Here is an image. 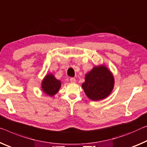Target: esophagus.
I'll return each mask as SVG.
<instances>
[{
  "label": "esophagus",
  "instance_id": "esophagus-1",
  "mask_svg": "<svg viewBox=\"0 0 147 147\" xmlns=\"http://www.w3.org/2000/svg\"><path fill=\"white\" fill-rule=\"evenodd\" d=\"M70 81L71 83H75L76 82V79L74 78H70Z\"/></svg>",
  "mask_w": 147,
  "mask_h": 147
}]
</instances>
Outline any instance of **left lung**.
I'll use <instances>...</instances> for the list:
<instances>
[{
  "label": "left lung",
  "mask_w": 147,
  "mask_h": 147,
  "mask_svg": "<svg viewBox=\"0 0 147 147\" xmlns=\"http://www.w3.org/2000/svg\"><path fill=\"white\" fill-rule=\"evenodd\" d=\"M114 86L113 73L104 65H100L86 74L85 82L82 87L88 98L92 101H99L111 94Z\"/></svg>",
  "instance_id": "obj_1"
}]
</instances>
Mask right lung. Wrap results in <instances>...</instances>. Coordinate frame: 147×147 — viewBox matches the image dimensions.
Returning <instances> with one entry per match:
<instances>
[{
    "mask_svg": "<svg viewBox=\"0 0 147 147\" xmlns=\"http://www.w3.org/2000/svg\"><path fill=\"white\" fill-rule=\"evenodd\" d=\"M61 82L55 78L52 74H48L42 81L41 88L44 94L52 97L59 92Z\"/></svg>",
    "mask_w": 147,
    "mask_h": 147,
    "instance_id": "right-lung-1",
    "label": "right lung"
}]
</instances>
